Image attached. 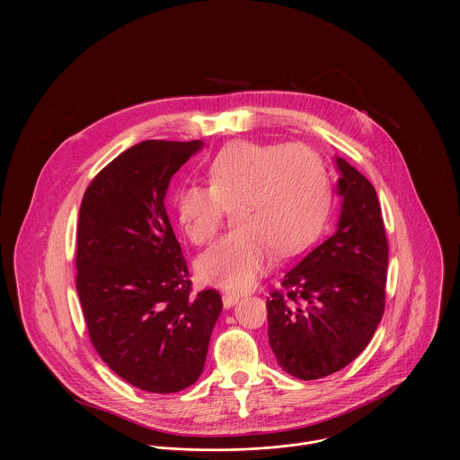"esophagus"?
I'll return each instance as SVG.
<instances>
[{"label": "esophagus", "mask_w": 460, "mask_h": 460, "mask_svg": "<svg viewBox=\"0 0 460 460\" xmlns=\"http://www.w3.org/2000/svg\"><path fill=\"white\" fill-rule=\"evenodd\" d=\"M239 294H234V292H226V294H223V305H225V308H232L237 301H239Z\"/></svg>", "instance_id": "1"}]
</instances>
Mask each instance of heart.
I'll use <instances>...</instances> for the list:
<instances>
[{"mask_svg":"<svg viewBox=\"0 0 460 460\" xmlns=\"http://www.w3.org/2000/svg\"><path fill=\"white\" fill-rule=\"evenodd\" d=\"M207 184H188L175 197V214L191 243H210L234 208V232L198 261L205 283L241 292L274 262V252L294 255L321 234L329 210V177L306 145L239 141L207 166Z\"/></svg>","mask_w":460,"mask_h":460,"instance_id":"1","label":"heart"}]
</instances>
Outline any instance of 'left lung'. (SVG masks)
<instances>
[{
  "instance_id": "1",
  "label": "left lung",
  "mask_w": 460,
  "mask_h": 460,
  "mask_svg": "<svg viewBox=\"0 0 460 460\" xmlns=\"http://www.w3.org/2000/svg\"><path fill=\"white\" fill-rule=\"evenodd\" d=\"M341 210L336 232L287 270L267 297V334L278 365L314 381L354 361L385 314L388 239L374 186L336 157Z\"/></svg>"
}]
</instances>
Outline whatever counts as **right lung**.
<instances>
[{
    "label": "right lung",
    "mask_w": 460,
    "mask_h": 460,
    "mask_svg": "<svg viewBox=\"0 0 460 460\" xmlns=\"http://www.w3.org/2000/svg\"><path fill=\"white\" fill-rule=\"evenodd\" d=\"M201 146L134 145L97 173L79 208L75 288L90 340L119 377L150 394L197 383L223 308L214 288L191 294L164 207L172 177Z\"/></svg>",
    "instance_id": "1"
}]
</instances>
